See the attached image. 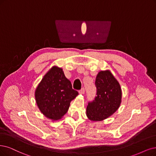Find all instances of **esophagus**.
<instances>
[{
	"instance_id": "1",
	"label": "esophagus",
	"mask_w": 156,
	"mask_h": 156,
	"mask_svg": "<svg viewBox=\"0 0 156 156\" xmlns=\"http://www.w3.org/2000/svg\"><path fill=\"white\" fill-rule=\"evenodd\" d=\"M85 93V89L82 88L81 90H79V94H83Z\"/></svg>"
}]
</instances>
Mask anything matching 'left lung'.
Masks as SVG:
<instances>
[{"mask_svg": "<svg viewBox=\"0 0 156 156\" xmlns=\"http://www.w3.org/2000/svg\"><path fill=\"white\" fill-rule=\"evenodd\" d=\"M95 85L97 96L88 103L86 115L90 121L100 122L112 116L119 108L122 92L118 81L109 70L98 73Z\"/></svg>", "mask_w": 156, "mask_h": 156, "instance_id": "obj_1", "label": "left lung"}]
</instances>
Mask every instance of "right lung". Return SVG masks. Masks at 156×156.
<instances>
[{"label": "right lung", "instance_id": "add662e5", "mask_svg": "<svg viewBox=\"0 0 156 156\" xmlns=\"http://www.w3.org/2000/svg\"><path fill=\"white\" fill-rule=\"evenodd\" d=\"M78 95L72 88L61 67L53 66L45 73L35 89L37 105L44 116L53 121L67 113L71 101Z\"/></svg>", "mask_w": 156, "mask_h": 156}]
</instances>
